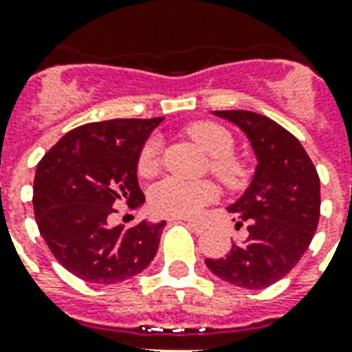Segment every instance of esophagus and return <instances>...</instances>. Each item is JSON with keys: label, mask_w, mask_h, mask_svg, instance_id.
<instances>
[{"label": "esophagus", "mask_w": 352, "mask_h": 352, "mask_svg": "<svg viewBox=\"0 0 352 352\" xmlns=\"http://www.w3.org/2000/svg\"><path fill=\"white\" fill-rule=\"evenodd\" d=\"M184 225L188 226V228H192L195 234H201V232L204 230V226L201 225V223H197V221H190V219H184Z\"/></svg>", "instance_id": "1"}]
</instances>
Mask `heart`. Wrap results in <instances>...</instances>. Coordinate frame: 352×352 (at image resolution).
Masks as SVG:
<instances>
[{"label":"heart","instance_id":"obj_1","mask_svg":"<svg viewBox=\"0 0 352 352\" xmlns=\"http://www.w3.org/2000/svg\"><path fill=\"white\" fill-rule=\"evenodd\" d=\"M188 133L199 146L212 157V171L230 186H239L246 179V168L234 159L235 140L226 127L215 122H197L188 127ZM160 140L148 138L138 153V173L153 175L159 170ZM217 199V190L212 182L184 181L179 177H166L157 182L149 193V204L155 214L166 217H195L206 204Z\"/></svg>","mask_w":352,"mask_h":352}]
</instances>
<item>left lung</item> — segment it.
<instances>
[{
  "label": "left lung",
  "instance_id": "left-lung-1",
  "mask_svg": "<svg viewBox=\"0 0 352 352\" xmlns=\"http://www.w3.org/2000/svg\"><path fill=\"white\" fill-rule=\"evenodd\" d=\"M239 127L257 159L250 186L228 212L246 223L241 245L206 267L243 289H267L296 267L320 221V177L300 140L278 122L252 111H214ZM234 219V221H235Z\"/></svg>",
  "mask_w": 352,
  "mask_h": 352
}]
</instances>
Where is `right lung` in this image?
I'll list each match as a JSON object with an SVG mask.
<instances>
[{"instance_id": "obj_1", "label": "right lung", "mask_w": 352, "mask_h": 352, "mask_svg": "<svg viewBox=\"0 0 352 352\" xmlns=\"http://www.w3.org/2000/svg\"><path fill=\"white\" fill-rule=\"evenodd\" d=\"M164 120L115 118L69 131L52 146L34 177V217L58 263L76 278L113 285L153 261L166 221L131 228L107 225L117 203L146 201L138 186V153Z\"/></svg>"}]
</instances>
